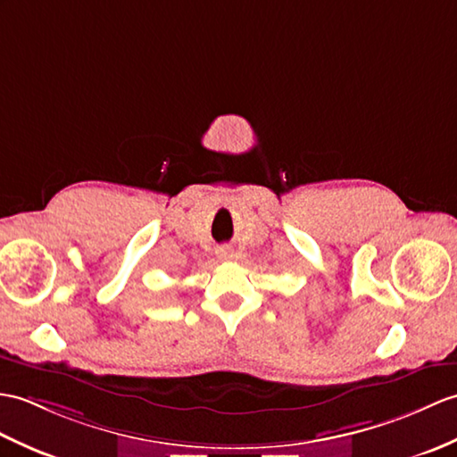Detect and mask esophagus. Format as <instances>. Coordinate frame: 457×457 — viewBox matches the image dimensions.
Instances as JSON below:
<instances>
[{
  "label": "esophagus",
  "mask_w": 457,
  "mask_h": 457,
  "mask_svg": "<svg viewBox=\"0 0 457 457\" xmlns=\"http://www.w3.org/2000/svg\"><path fill=\"white\" fill-rule=\"evenodd\" d=\"M218 257L220 259H224V261H228V259H231L233 254H231V251L229 249H218Z\"/></svg>",
  "instance_id": "34e87169"
}]
</instances>
